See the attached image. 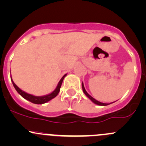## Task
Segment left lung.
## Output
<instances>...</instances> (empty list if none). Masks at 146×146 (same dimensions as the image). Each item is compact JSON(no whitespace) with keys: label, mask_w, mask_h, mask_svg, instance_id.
I'll use <instances>...</instances> for the list:
<instances>
[{"label":"left lung","mask_w":146,"mask_h":146,"mask_svg":"<svg viewBox=\"0 0 146 146\" xmlns=\"http://www.w3.org/2000/svg\"><path fill=\"white\" fill-rule=\"evenodd\" d=\"M82 91H83L84 94H85V95H86V96L88 97V98H89V99L90 100L92 101L94 104H98V105H99V106H107V105H109V104H112L113 102H111V103H103V102H101L98 101L97 100H95V98H93L92 96H90V95L87 92V91L85 90V87H84V85H83V82H82Z\"/></svg>","instance_id":"8db88e82"}]
</instances>
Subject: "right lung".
<instances>
[{"instance_id":"add662e5","label":"right lung","mask_w":146,"mask_h":146,"mask_svg":"<svg viewBox=\"0 0 146 146\" xmlns=\"http://www.w3.org/2000/svg\"><path fill=\"white\" fill-rule=\"evenodd\" d=\"M66 75L67 74H65L64 76L61 78V79L60 80V81L58 82V85H57L56 89L54 90L52 92L48 94V95H43V96H35V95L27 93V92H25V91L22 90L20 89V88H18V87L15 85V83L13 82V79H12V77H11V81H12V82H13V86H14L15 89L16 90V91H17V92H18V93L20 94V95H21L23 98H25V99L27 100H28V101L34 103V104H44V103H46L47 102L50 101L51 100H52L53 98H54L55 97L57 96V95H58V92H59V91H60V88H61V84H62L63 80H64V78L66 77Z\"/></svg>"}]
</instances>
